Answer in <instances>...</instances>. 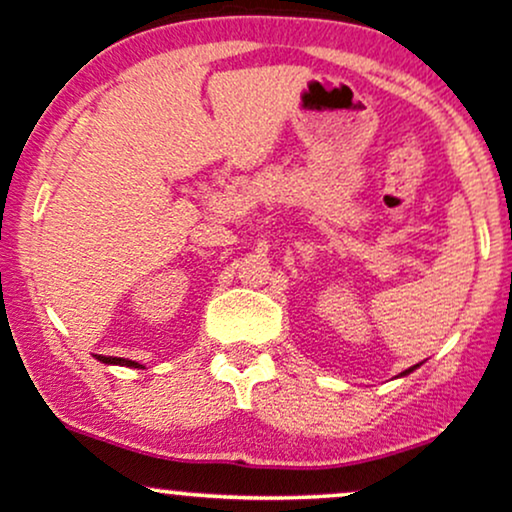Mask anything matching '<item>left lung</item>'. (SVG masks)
Instances as JSON below:
<instances>
[{
	"label": "left lung",
	"mask_w": 512,
	"mask_h": 512,
	"mask_svg": "<svg viewBox=\"0 0 512 512\" xmlns=\"http://www.w3.org/2000/svg\"><path fill=\"white\" fill-rule=\"evenodd\" d=\"M415 367H418V364H415ZM415 367H411V369H406V372H401V376H406V374H411V372H413V369H415Z\"/></svg>",
	"instance_id": "8db88e82"
}]
</instances>
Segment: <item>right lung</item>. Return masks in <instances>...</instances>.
I'll list each match as a JSON object with an SVG mask.
<instances>
[{"instance_id": "obj_1", "label": "right lung", "mask_w": 512, "mask_h": 512, "mask_svg": "<svg viewBox=\"0 0 512 512\" xmlns=\"http://www.w3.org/2000/svg\"><path fill=\"white\" fill-rule=\"evenodd\" d=\"M99 362H104V364H121V367H133V369H143V364L133 362V359H123V357H99Z\"/></svg>"}]
</instances>
